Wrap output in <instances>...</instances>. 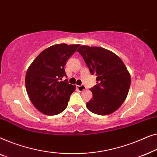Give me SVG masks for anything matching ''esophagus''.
Returning <instances> with one entry per match:
<instances>
[{"instance_id": "obj_1", "label": "esophagus", "mask_w": 157, "mask_h": 157, "mask_svg": "<svg viewBox=\"0 0 157 157\" xmlns=\"http://www.w3.org/2000/svg\"><path fill=\"white\" fill-rule=\"evenodd\" d=\"M78 90H79V91H83V90H86V86L84 85L78 86Z\"/></svg>"}]
</instances>
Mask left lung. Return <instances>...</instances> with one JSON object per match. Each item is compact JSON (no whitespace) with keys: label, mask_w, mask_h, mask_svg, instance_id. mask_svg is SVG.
<instances>
[{"label":"left lung","mask_w":157,"mask_h":157,"mask_svg":"<svg viewBox=\"0 0 157 157\" xmlns=\"http://www.w3.org/2000/svg\"><path fill=\"white\" fill-rule=\"evenodd\" d=\"M82 56L90 73L97 76V85L90 89L93 94L87 109L100 115L113 113L127 98L131 78L120 57L100 47L82 45L77 50Z\"/></svg>","instance_id":"left-lung-1"}]
</instances>
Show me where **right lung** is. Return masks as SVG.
Returning <instances> with one entry per match:
<instances>
[{
    "label": "right lung",
    "instance_id": "obj_1",
    "mask_svg": "<svg viewBox=\"0 0 157 157\" xmlns=\"http://www.w3.org/2000/svg\"><path fill=\"white\" fill-rule=\"evenodd\" d=\"M79 45L57 44L39 54L28 68L25 87L37 109L47 115H56L66 109L75 86L67 82L65 67Z\"/></svg>",
    "mask_w": 157,
    "mask_h": 157
}]
</instances>
